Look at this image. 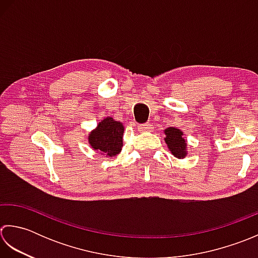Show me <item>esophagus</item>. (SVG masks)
I'll return each mask as SVG.
<instances>
[{
  "label": "esophagus",
  "mask_w": 258,
  "mask_h": 258,
  "mask_svg": "<svg viewBox=\"0 0 258 258\" xmlns=\"http://www.w3.org/2000/svg\"><path fill=\"white\" fill-rule=\"evenodd\" d=\"M152 127L149 123H144V124H139L138 125V130L141 131V133H147V131H151Z\"/></svg>",
  "instance_id": "esophagus-1"
}]
</instances>
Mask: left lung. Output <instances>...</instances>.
Listing matches in <instances>:
<instances>
[{"label": "left lung", "instance_id": "obj_1", "mask_svg": "<svg viewBox=\"0 0 258 258\" xmlns=\"http://www.w3.org/2000/svg\"><path fill=\"white\" fill-rule=\"evenodd\" d=\"M165 143L171 154L178 159L185 158L187 156V140L183 138V134L180 129L169 127L165 129Z\"/></svg>", "mask_w": 258, "mask_h": 258}]
</instances>
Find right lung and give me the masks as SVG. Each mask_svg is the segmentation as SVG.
<instances>
[{"instance_id": "1", "label": "right lung", "mask_w": 258, "mask_h": 258, "mask_svg": "<svg viewBox=\"0 0 258 258\" xmlns=\"http://www.w3.org/2000/svg\"><path fill=\"white\" fill-rule=\"evenodd\" d=\"M123 131L121 122L115 121L112 117H106L89 134V144L93 150L112 158L121 152Z\"/></svg>"}]
</instances>
